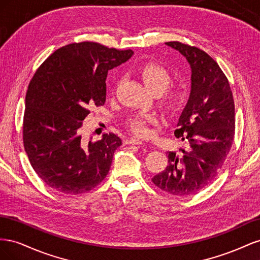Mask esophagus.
I'll use <instances>...</instances> for the list:
<instances>
[{
  "label": "esophagus",
  "mask_w": 260,
  "mask_h": 260,
  "mask_svg": "<svg viewBox=\"0 0 260 260\" xmlns=\"http://www.w3.org/2000/svg\"><path fill=\"white\" fill-rule=\"evenodd\" d=\"M125 144H129V145H143L144 143L141 140H139V139L131 138V139L125 141Z\"/></svg>",
  "instance_id": "esophagus-1"
}]
</instances>
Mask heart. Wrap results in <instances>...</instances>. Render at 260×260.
<instances>
[{
    "mask_svg": "<svg viewBox=\"0 0 260 260\" xmlns=\"http://www.w3.org/2000/svg\"><path fill=\"white\" fill-rule=\"evenodd\" d=\"M139 75L144 84L154 93L161 94V102L170 111H178L184 105L188 98V88L184 82H179L168 86L171 81L169 70L157 62H146L139 69ZM159 117L155 113H137L131 115L127 125L138 136H147L149 125L156 124Z\"/></svg>",
    "mask_w": 260,
    "mask_h": 260,
    "instance_id": "b5f03b06",
    "label": "heart"
}]
</instances>
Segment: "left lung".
Masks as SVG:
<instances>
[{
    "instance_id": "left-lung-1",
    "label": "left lung",
    "mask_w": 260,
    "mask_h": 260,
    "mask_svg": "<svg viewBox=\"0 0 260 260\" xmlns=\"http://www.w3.org/2000/svg\"><path fill=\"white\" fill-rule=\"evenodd\" d=\"M191 67V92L175 136L187 144L168 152V166L152 181L177 196L193 195L212 182L229 154L234 139V101L229 81L207 53L177 41L166 42Z\"/></svg>"
}]
</instances>
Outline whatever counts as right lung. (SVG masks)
I'll list each match as a JSON object with an SVG mask.
<instances>
[{
    "label": "right lung",
    "instance_id": "1",
    "mask_svg": "<svg viewBox=\"0 0 260 260\" xmlns=\"http://www.w3.org/2000/svg\"><path fill=\"white\" fill-rule=\"evenodd\" d=\"M132 55L131 50L108 49L95 42L72 43L46 58L31 79L23 146L37 175L54 190L81 194L107 176L120 138L109 133L86 144L80 128L89 108L105 103L108 70Z\"/></svg>",
    "mask_w": 260,
    "mask_h": 260
}]
</instances>
